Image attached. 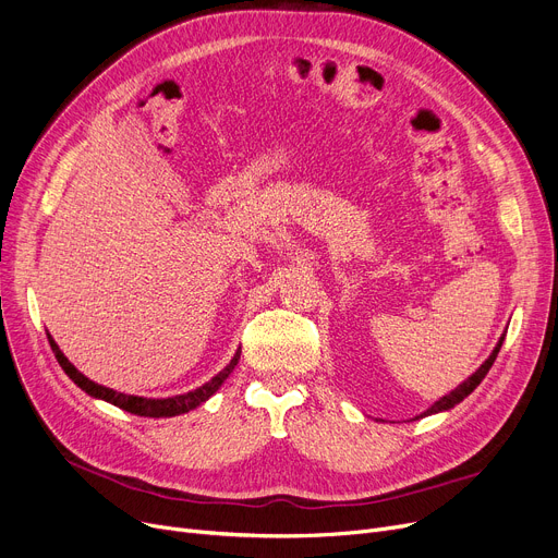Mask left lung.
<instances>
[{
	"label": "left lung",
	"mask_w": 558,
	"mask_h": 558,
	"mask_svg": "<svg viewBox=\"0 0 558 558\" xmlns=\"http://www.w3.org/2000/svg\"><path fill=\"white\" fill-rule=\"evenodd\" d=\"M505 337H507V330H505V335L500 337V341L495 343V348H493V353L488 355V360L471 375L468 379H463V383L457 387V389H452L450 393H446L444 398H438L432 407H427L423 414H418L416 418H412V421H418V418H425V416H432V414H438V412H448V409H452L454 404H459L463 398H468L471 396L480 385H482V379L486 377V373L490 371V366H493V362H495V357H497V353H500V348H502V341H505Z\"/></svg>",
	"instance_id": "left-lung-1"
}]
</instances>
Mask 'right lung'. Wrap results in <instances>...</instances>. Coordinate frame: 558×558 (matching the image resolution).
I'll use <instances>...</instances> for the list:
<instances>
[{"mask_svg": "<svg viewBox=\"0 0 558 558\" xmlns=\"http://www.w3.org/2000/svg\"><path fill=\"white\" fill-rule=\"evenodd\" d=\"M49 345L53 350V355L58 360V364H61V368L68 373V377L72 379V383L83 389L87 396H93L97 400H106L114 407L124 409V412L129 414H135V416H144V418H171V416H181V414H187L192 412V409H196L198 404H203L205 400H210L219 387L226 383V377L232 373V368L238 366L240 362V355L242 350H238L234 353V357L230 360V364L219 371L210 383H205L203 387L194 389V391H187V393H181V396H171V398H142V396H129V393H120L114 389H108V387H101L97 383H93V379H87L81 371H76V366L63 355V350L58 348V343L51 339L49 335Z\"/></svg>", "mask_w": 558, "mask_h": 558, "instance_id": "add662e5", "label": "right lung"}]
</instances>
